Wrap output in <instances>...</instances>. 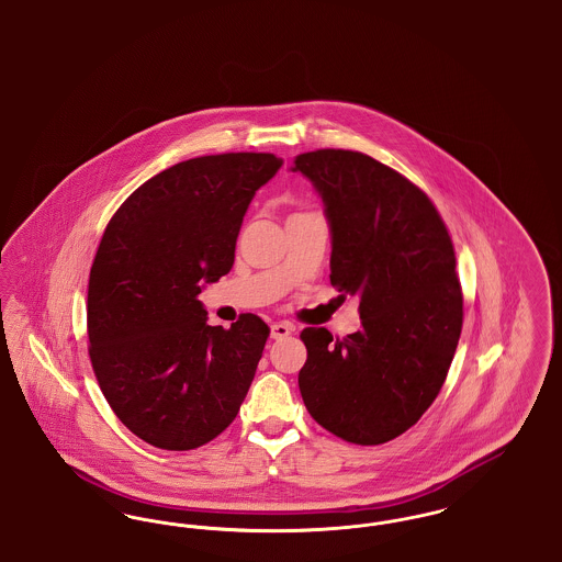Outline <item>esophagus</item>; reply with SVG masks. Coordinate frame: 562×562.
I'll return each mask as SVG.
<instances>
[{
  "label": "esophagus",
  "instance_id": "1",
  "mask_svg": "<svg viewBox=\"0 0 562 562\" xmlns=\"http://www.w3.org/2000/svg\"><path fill=\"white\" fill-rule=\"evenodd\" d=\"M293 333V326L289 322H273L271 324V339H284Z\"/></svg>",
  "mask_w": 562,
  "mask_h": 562
}]
</instances>
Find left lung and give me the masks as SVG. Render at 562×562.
I'll use <instances>...</instances> for the list:
<instances>
[{
  "label": "left lung",
  "instance_id": "1",
  "mask_svg": "<svg viewBox=\"0 0 562 562\" xmlns=\"http://www.w3.org/2000/svg\"><path fill=\"white\" fill-rule=\"evenodd\" d=\"M293 170L321 193L330 225V284L360 299L362 328L335 339L307 326L299 390L322 428L383 445L436 401L463 324L454 248L428 195L360 151L318 149Z\"/></svg>",
  "mask_w": 562,
  "mask_h": 562
}]
</instances>
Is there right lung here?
Listing matches in <instances>:
<instances>
[{
	"label": "right lung",
	"mask_w": 562,
	"mask_h": 562,
	"mask_svg": "<svg viewBox=\"0 0 562 562\" xmlns=\"http://www.w3.org/2000/svg\"><path fill=\"white\" fill-rule=\"evenodd\" d=\"M280 166L248 151L179 161L109 221L88 280V353L117 419L158 449L211 442L248 394L268 324L209 326L198 294L234 266L241 218Z\"/></svg>",
	"instance_id": "right-lung-1"
}]
</instances>
